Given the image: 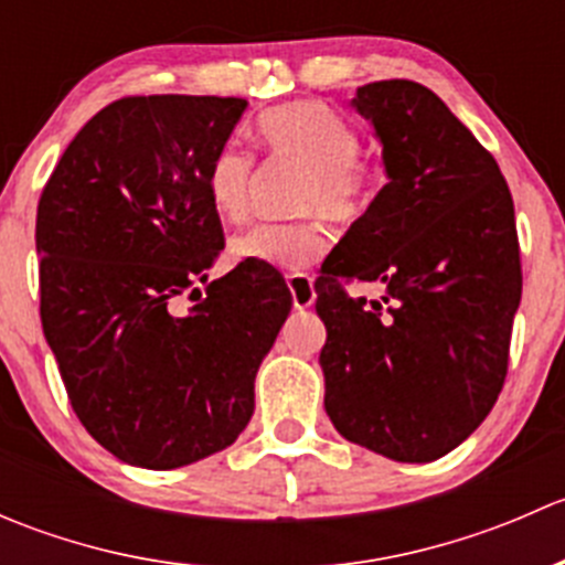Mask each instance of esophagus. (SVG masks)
Wrapping results in <instances>:
<instances>
[{
    "instance_id": "34e87169",
    "label": "esophagus",
    "mask_w": 565,
    "mask_h": 565,
    "mask_svg": "<svg viewBox=\"0 0 565 565\" xmlns=\"http://www.w3.org/2000/svg\"><path fill=\"white\" fill-rule=\"evenodd\" d=\"M287 284H289V292H292L295 309L306 311L315 306L317 292H315V281H311L309 276H303V273H292V276H287Z\"/></svg>"
}]
</instances>
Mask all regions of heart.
I'll list each match as a JSON object with an SVG mask.
<instances>
[{
  "mask_svg": "<svg viewBox=\"0 0 565 565\" xmlns=\"http://www.w3.org/2000/svg\"><path fill=\"white\" fill-rule=\"evenodd\" d=\"M259 139L276 158L309 169V182L298 199V213L347 218L361 207L372 172L358 158L361 141L355 128L319 100H295L270 108L256 122ZM254 158L237 145H224L207 169L210 207L230 224L248 218L254 204ZM330 246L317 221L300 224H262L230 243L232 259L256 262L278 270H303Z\"/></svg>",
  "mask_w": 565,
  "mask_h": 565,
  "instance_id": "b5f03b06",
  "label": "heart"
}]
</instances>
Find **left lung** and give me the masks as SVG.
<instances>
[{
	"label": "left lung",
	"instance_id": "1",
	"mask_svg": "<svg viewBox=\"0 0 565 565\" xmlns=\"http://www.w3.org/2000/svg\"><path fill=\"white\" fill-rule=\"evenodd\" d=\"M388 182L317 278L324 409L341 437L435 461L498 402L522 298L514 199L498 161L424 84L358 87ZM350 280L380 282V301Z\"/></svg>",
	"mask_w": 565,
	"mask_h": 565
}]
</instances>
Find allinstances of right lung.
Wrapping results in <instances>:
<instances>
[{
	"label": "right lung",
	"instance_id": "add662e5",
	"mask_svg": "<svg viewBox=\"0 0 565 565\" xmlns=\"http://www.w3.org/2000/svg\"><path fill=\"white\" fill-rule=\"evenodd\" d=\"M243 98L136 95L100 108L38 202L40 322L84 429L147 470L237 440L292 295L276 267L224 248L207 169Z\"/></svg>",
	"mask_w": 565,
	"mask_h": 565
}]
</instances>
